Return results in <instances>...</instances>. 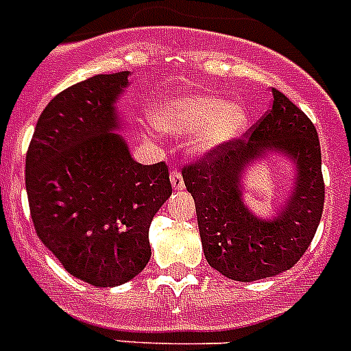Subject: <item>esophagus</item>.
Returning a JSON list of instances; mask_svg holds the SVG:
<instances>
[{
  "label": "esophagus",
  "instance_id": "34e87169",
  "mask_svg": "<svg viewBox=\"0 0 351 351\" xmlns=\"http://www.w3.org/2000/svg\"><path fill=\"white\" fill-rule=\"evenodd\" d=\"M171 185H173V189L175 191H182L185 187L184 178L178 171H171Z\"/></svg>",
  "mask_w": 351,
  "mask_h": 351
}]
</instances>
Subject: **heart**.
<instances>
[{
	"mask_svg": "<svg viewBox=\"0 0 351 351\" xmlns=\"http://www.w3.org/2000/svg\"><path fill=\"white\" fill-rule=\"evenodd\" d=\"M149 121L158 132L187 141L193 157H210L248 130L250 112L241 103L205 93L173 90L149 107Z\"/></svg>",
	"mask_w": 351,
	"mask_h": 351,
	"instance_id": "heart-1",
	"label": "heart"
}]
</instances>
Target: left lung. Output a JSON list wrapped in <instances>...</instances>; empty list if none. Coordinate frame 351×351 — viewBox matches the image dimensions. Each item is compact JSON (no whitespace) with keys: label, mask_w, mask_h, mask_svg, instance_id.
<instances>
[{"label":"left lung","mask_w":351,"mask_h":351,"mask_svg":"<svg viewBox=\"0 0 351 351\" xmlns=\"http://www.w3.org/2000/svg\"><path fill=\"white\" fill-rule=\"evenodd\" d=\"M253 126L198 164L184 167V184L196 203L199 237L212 269L237 282L276 276L293 267L316 234L325 203L316 126L280 90ZM284 160L291 169L285 202L267 217L245 203L243 180L261 161Z\"/></svg>","instance_id":"1"}]
</instances>
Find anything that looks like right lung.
Here are the masks:
<instances>
[{
    "mask_svg": "<svg viewBox=\"0 0 351 351\" xmlns=\"http://www.w3.org/2000/svg\"><path fill=\"white\" fill-rule=\"evenodd\" d=\"M128 76L96 75L57 94L26 153L35 232L69 275L94 287L126 284L146 267L149 225L171 196L166 164H139L121 135Z\"/></svg>",
    "mask_w": 351,
    "mask_h": 351,
    "instance_id": "add662e5",
    "label": "right lung"
}]
</instances>
